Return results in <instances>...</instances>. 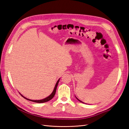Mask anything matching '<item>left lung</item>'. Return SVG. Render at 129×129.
<instances>
[{
  "mask_svg": "<svg viewBox=\"0 0 129 129\" xmlns=\"http://www.w3.org/2000/svg\"><path fill=\"white\" fill-rule=\"evenodd\" d=\"M76 99H77V100H78V101H80V102H82V103H83V102H82V101H80V100H79V99H77V97H76Z\"/></svg>",
  "mask_w": 129,
  "mask_h": 129,
  "instance_id": "left-lung-1",
  "label": "left lung"
}]
</instances>
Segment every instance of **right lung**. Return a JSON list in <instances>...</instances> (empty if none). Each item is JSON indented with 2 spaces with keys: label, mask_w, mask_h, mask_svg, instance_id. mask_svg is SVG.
I'll list each match as a JSON object with an SVG mask.
<instances>
[{
  "label": "right lung",
  "mask_w": 129,
  "mask_h": 129,
  "mask_svg": "<svg viewBox=\"0 0 129 129\" xmlns=\"http://www.w3.org/2000/svg\"><path fill=\"white\" fill-rule=\"evenodd\" d=\"M59 81H60V79H58V81H57V82H56V84H55V87H54V89L53 91V92H52V93H51V94H50L49 96H48L47 97H46V98L44 99H42V100H29V99H28L26 98L25 97L23 96L20 93H20V95H21L22 97H24V99H26L27 100H28V101H32V102H33L41 103H44V102H48V101H50V100H52V99L53 98V97L54 96V95H55V92H56V88H57V85H58V82H59Z\"/></svg>",
  "instance_id": "right-lung-1"
}]
</instances>
